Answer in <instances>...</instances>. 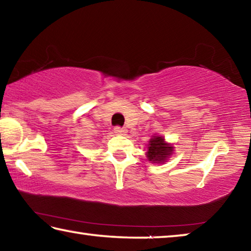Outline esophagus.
Returning <instances> with one entry per match:
<instances>
[{
    "instance_id": "obj_1",
    "label": "esophagus",
    "mask_w": 251,
    "mask_h": 251,
    "mask_svg": "<svg viewBox=\"0 0 251 251\" xmlns=\"http://www.w3.org/2000/svg\"><path fill=\"white\" fill-rule=\"evenodd\" d=\"M114 131H115L116 135H120V136H125L127 133V129L125 128H121V127L116 126L115 128H114Z\"/></svg>"
}]
</instances>
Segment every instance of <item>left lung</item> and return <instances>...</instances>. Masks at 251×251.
I'll return each instance as SVG.
<instances>
[{
  "mask_svg": "<svg viewBox=\"0 0 251 251\" xmlns=\"http://www.w3.org/2000/svg\"><path fill=\"white\" fill-rule=\"evenodd\" d=\"M174 148L173 144L167 143L163 136L155 134L148 142L146 157L152 164H165L174 154Z\"/></svg>",
  "mask_w": 251,
  "mask_h": 251,
  "instance_id": "1",
  "label": "left lung"
}]
</instances>
